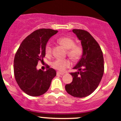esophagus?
Returning <instances> with one entry per match:
<instances>
[{"label":"esophagus","instance_id":"obj_1","mask_svg":"<svg viewBox=\"0 0 121 121\" xmlns=\"http://www.w3.org/2000/svg\"><path fill=\"white\" fill-rule=\"evenodd\" d=\"M64 73H61V72H59V71L57 72V75H64Z\"/></svg>","mask_w":121,"mask_h":121}]
</instances>
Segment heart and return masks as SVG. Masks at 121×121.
Instances as JSON below:
<instances>
[{
  "instance_id": "obj_1",
  "label": "heart",
  "mask_w": 121,
  "mask_h": 121,
  "mask_svg": "<svg viewBox=\"0 0 121 121\" xmlns=\"http://www.w3.org/2000/svg\"><path fill=\"white\" fill-rule=\"evenodd\" d=\"M58 42L64 46L67 50L68 56L73 60H77L80 58L82 54V48L78 45L75 44V41L69 37H63L58 39ZM46 53L47 56H50L52 52V45L50 43L46 44L45 48ZM71 63L68 60L57 59L52 63V65L54 68L63 71L67 68L69 67Z\"/></svg>"
}]
</instances>
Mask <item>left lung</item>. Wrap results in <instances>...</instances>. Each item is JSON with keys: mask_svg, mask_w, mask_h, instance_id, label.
<instances>
[{"mask_svg": "<svg viewBox=\"0 0 121 121\" xmlns=\"http://www.w3.org/2000/svg\"><path fill=\"white\" fill-rule=\"evenodd\" d=\"M73 32L81 41L82 54L71 73L73 81L65 85L68 94L74 97L84 98L92 94L101 82L104 71L103 54L101 47L90 33L84 30L73 29Z\"/></svg>", "mask_w": 121, "mask_h": 121, "instance_id": "8db88e82", "label": "left lung"}]
</instances>
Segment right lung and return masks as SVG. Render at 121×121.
Listing matches in <instances>:
<instances>
[{
	"instance_id": "1",
	"label": "right lung",
	"mask_w": 121,
	"mask_h": 121,
	"mask_svg": "<svg viewBox=\"0 0 121 121\" xmlns=\"http://www.w3.org/2000/svg\"><path fill=\"white\" fill-rule=\"evenodd\" d=\"M58 31L41 29L27 36L18 48L14 59V74L16 81L23 92L32 97L44 94L56 75L53 68L47 66L46 71L37 69L39 61H43L45 48L51 37Z\"/></svg>"
}]
</instances>
